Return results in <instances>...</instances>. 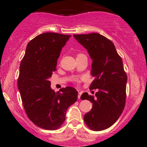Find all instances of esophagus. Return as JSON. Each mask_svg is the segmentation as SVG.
I'll return each instance as SVG.
<instances>
[{"mask_svg": "<svg viewBox=\"0 0 147 147\" xmlns=\"http://www.w3.org/2000/svg\"><path fill=\"white\" fill-rule=\"evenodd\" d=\"M82 92H79V94H78V98H79V99H80L81 95H82Z\"/></svg>", "mask_w": 147, "mask_h": 147, "instance_id": "obj_1", "label": "esophagus"}]
</instances>
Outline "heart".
I'll return each instance as SVG.
<instances>
[{
  "instance_id": "b5f03b06",
  "label": "heart",
  "mask_w": 147,
  "mask_h": 147,
  "mask_svg": "<svg viewBox=\"0 0 147 147\" xmlns=\"http://www.w3.org/2000/svg\"><path fill=\"white\" fill-rule=\"evenodd\" d=\"M79 55H82V54H79ZM78 55H77V56H78Z\"/></svg>"
}]
</instances>
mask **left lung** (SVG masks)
<instances>
[{
	"label": "left lung",
	"instance_id": "8db88e82",
	"mask_svg": "<svg viewBox=\"0 0 147 147\" xmlns=\"http://www.w3.org/2000/svg\"><path fill=\"white\" fill-rule=\"evenodd\" d=\"M74 37L87 49L92 59L91 74L95 79L90 88L98 90L95 96L87 92L81 96L82 100L92 103V109L84 115V122L92 131H102L112 126L124 110L127 76L111 40L99 33L74 34Z\"/></svg>",
	"mask_w": 147,
	"mask_h": 147
}]
</instances>
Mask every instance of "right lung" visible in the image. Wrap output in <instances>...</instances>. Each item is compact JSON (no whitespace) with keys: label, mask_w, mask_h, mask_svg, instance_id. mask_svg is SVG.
<instances>
[{"label":"right lung","mask_w":147,"mask_h":147,"mask_svg":"<svg viewBox=\"0 0 147 147\" xmlns=\"http://www.w3.org/2000/svg\"><path fill=\"white\" fill-rule=\"evenodd\" d=\"M71 35L43 33L32 39L20 64L18 88L27 115L41 129L57 130L65 122L70 106L76 102L78 92L67 86L55 92L49 78L57 70L61 48Z\"/></svg>","instance_id":"add662e5"}]
</instances>
